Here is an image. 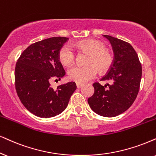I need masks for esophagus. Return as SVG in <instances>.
<instances>
[{
    "label": "esophagus",
    "mask_w": 156,
    "mask_h": 156,
    "mask_svg": "<svg viewBox=\"0 0 156 156\" xmlns=\"http://www.w3.org/2000/svg\"><path fill=\"white\" fill-rule=\"evenodd\" d=\"M76 86H77V88H80L81 87H83V84H82V83H76Z\"/></svg>",
    "instance_id": "obj_1"
}]
</instances>
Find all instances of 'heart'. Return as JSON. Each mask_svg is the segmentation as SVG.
<instances>
[{"instance_id": "b5f03b06", "label": "heart", "mask_w": 156, "mask_h": 156, "mask_svg": "<svg viewBox=\"0 0 156 156\" xmlns=\"http://www.w3.org/2000/svg\"><path fill=\"white\" fill-rule=\"evenodd\" d=\"M76 47L80 50L89 52L87 66L75 65L69 68L68 73L70 80L83 83L94 79L98 73H106L112 66L114 57L111 52L106 50L103 42L94 39L83 40L78 42ZM58 59L61 64L65 66L71 65L76 59V52L70 45L64 44L58 52Z\"/></svg>"}]
</instances>
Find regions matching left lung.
Here are the masks:
<instances>
[{"label": "left lung", "mask_w": 156, "mask_h": 156, "mask_svg": "<svg viewBox=\"0 0 156 156\" xmlns=\"http://www.w3.org/2000/svg\"><path fill=\"white\" fill-rule=\"evenodd\" d=\"M109 40L114 51V62L101 80L112 83L101 86L93 84L94 94L88 98L90 109L98 115L114 117L127 110L138 94L142 77V66L137 52L127 42L109 35H104Z\"/></svg>", "instance_id": "obj_1"}]
</instances>
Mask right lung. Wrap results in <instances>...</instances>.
Masks as SVG:
<instances>
[{
    "instance_id": "right-lung-1",
    "label": "right lung",
    "mask_w": 156,
    "mask_h": 156,
    "mask_svg": "<svg viewBox=\"0 0 156 156\" xmlns=\"http://www.w3.org/2000/svg\"><path fill=\"white\" fill-rule=\"evenodd\" d=\"M67 37H52L27 47L18 59L15 68V86L19 99L26 109L37 117L50 118L62 113L76 89L68 82L54 90L52 79L60 80L66 75L58 52Z\"/></svg>"
}]
</instances>
